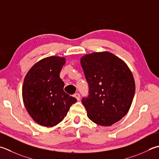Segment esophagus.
Masks as SVG:
<instances>
[{
  "instance_id": "obj_1",
  "label": "esophagus",
  "mask_w": 159,
  "mask_h": 159,
  "mask_svg": "<svg viewBox=\"0 0 159 159\" xmlns=\"http://www.w3.org/2000/svg\"><path fill=\"white\" fill-rule=\"evenodd\" d=\"M74 97H75V98L77 99V101H79V100H80V95L79 93H76V94H74Z\"/></svg>"
}]
</instances>
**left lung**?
Wrapping results in <instances>:
<instances>
[{
  "label": "left lung",
  "mask_w": 159,
  "mask_h": 159,
  "mask_svg": "<svg viewBox=\"0 0 159 159\" xmlns=\"http://www.w3.org/2000/svg\"><path fill=\"white\" fill-rule=\"evenodd\" d=\"M80 63L89 85L88 96L82 98L88 116L98 125L110 126L125 116L132 105L135 83L131 71L107 52L84 56Z\"/></svg>",
  "instance_id": "8db88e82"
}]
</instances>
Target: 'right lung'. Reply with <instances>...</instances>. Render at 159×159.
Returning a JSON list of instances; mask_svg holds the SVG:
<instances>
[{
    "mask_svg": "<svg viewBox=\"0 0 159 159\" xmlns=\"http://www.w3.org/2000/svg\"><path fill=\"white\" fill-rule=\"evenodd\" d=\"M65 58L50 57L36 63L25 77L23 98L28 113L43 126L52 127L63 120L76 99L63 90L60 72Z\"/></svg>",
    "mask_w": 159,
    "mask_h": 159,
    "instance_id": "add662e5",
    "label": "right lung"
}]
</instances>
